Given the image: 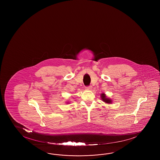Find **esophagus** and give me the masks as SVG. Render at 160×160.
<instances>
[{
  "mask_svg": "<svg viewBox=\"0 0 160 160\" xmlns=\"http://www.w3.org/2000/svg\"><path fill=\"white\" fill-rule=\"evenodd\" d=\"M92 88V86H88L86 87V88L87 90H91Z\"/></svg>",
  "mask_w": 160,
  "mask_h": 160,
  "instance_id": "esophagus-1",
  "label": "esophagus"
}]
</instances>
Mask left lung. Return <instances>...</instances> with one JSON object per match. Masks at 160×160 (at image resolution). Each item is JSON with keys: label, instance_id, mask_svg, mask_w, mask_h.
Listing matches in <instances>:
<instances>
[{"label": "left lung", "instance_id": "8db88e82", "mask_svg": "<svg viewBox=\"0 0 160 160\" xmlns=\"http://www.w3.org/2000/svg\"><path fill=\"white\" fill-rule=\"evenodd\" d=\"M101 97H102V99L103 100V102H106V103H108V104H111L112 103V100L106 98L105 94H104V93L102 94Z\"/></svg>", "mask_w": 160, "mask_h": 160}]
</instances>
